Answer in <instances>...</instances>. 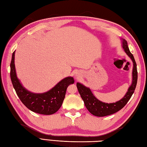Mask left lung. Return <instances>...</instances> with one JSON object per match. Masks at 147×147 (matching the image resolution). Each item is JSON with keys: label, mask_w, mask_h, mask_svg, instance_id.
<instances>
[{"label": "left lung", "mask_w": 147, "mask_h": 147, "mask_svg": "<svg viewBox=\"0 0 147 147\" xmlns=\"http://www.w3.org/2000/svg\"><path fill=\"white\" fill-rule=\"evenodd\" d=\"M122 47L124 51L128 55L129 57L132 59L133 62V69H132V82L131 85L128 89V91L126 93L125 95L120 100L115 102V103H105L100 101L96 98L89 88L86 87L85 86L77 83V87L78 89L79 93L81 95L82 99L84 102L85 106L89 111L90 113L96 117H105L118 112V111L122 108L127 104L130 98L134 93L136 86L137 84L138 81V71H137V65L135 61L133 55L130 52L129 49L127 45V42L125 40L122 39Z\"/></svg>", "instance_id": "8db88e82"}]
</instances>
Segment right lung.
Masks as SVG:
<instances>
[{
  "mask_svg": "<svg viewBox=\"0 0 147 147\" xmlns=\"http://www.w3.org/2000/svg\"><path fill=\"white\" fill-rule=\"evenodd\" d=\"M15 52L12 55L10 64V77L14 89L25 106L32 111L38 114L49 115L56 113L64 100L66 89L74 79L67 77L61 80L51 90L43 93H34L27 90L17 78L15 66Z\"/></svg>",
  "mask_w": 147,
  "mask_h": 147,
  "instance_id": "obj_1",
  "label": "right lung"
}]
</instances>
